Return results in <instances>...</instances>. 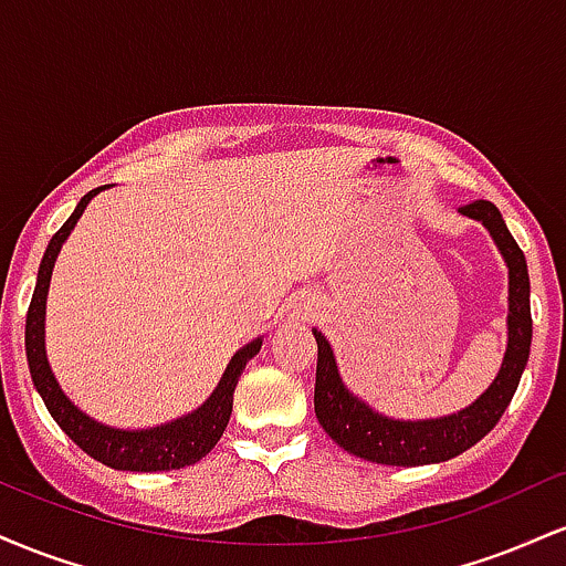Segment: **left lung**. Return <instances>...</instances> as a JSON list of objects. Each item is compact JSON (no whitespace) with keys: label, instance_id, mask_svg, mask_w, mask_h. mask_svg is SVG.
I'll return each mask as SVG.
<instances>
[{"label":"left lung","instance_id":"left-lung-1","mask_svg":"<svg viewBox=\"0 0 566 566\" xmlns=\"http://www.w3.org/2000/svg\"><path fill=\"white\" fill-rule=\"evenodd\" d=\"M460 216L479 220L490 231L492 242L497 244L509 269V343H505L503 365H500L495 380L486 391L471 401L460 412L444 415V418L428 420H396L380 415L365 399H359L340 378L335 350L319 329H314L316 348V388L314 409L319 426L337 447L382 465H431L458 458L460 452L471 450L476 441L495 428L500 415L511 405L522 380L524 367L530 359L532 343V316H530V274L524 252L518 250L516 239L511 237L509 226L492 201H473L460 207Z\"/></svg>","mask_w":566,"mask_h":566}]
</instances>
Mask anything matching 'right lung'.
Returning <instances> with one entry per match:
<instances>
[{
  "label": "right lung",
  "mask_w": 566,
  "mask_h": 566,
  "mask_svg": "<svg viewBox=\"0 0 566 566\" xmlns=\"http://www.w3.org/2000/svg\"><path fill=\"white\" fill-rule=\"evenodd\" d=\"M108 186L93 188L84 193L71 212V218L61 226V231L50 239L48 250H44L42 263H39L36 287L34 297H31L29 314H25V359H29L31 380H34L39 396H42L44 407L50 409L53 420L66 431V437L82 447L90 458L97 463L108 465L116 471H175L186 469V465L199 463L212 447L223 437L226 426H229L231 409H233V391L237 382L242 378L247 361L258 354L263 346V337H255L247 346H242L231 356L226 365L223 378L218 380L216 391L207 396V401L193 412L184 415V418L172 420V423L157 426V428H138V431H127V428H114L97 423L87 412H82L74 401L69 399L66 391L57 382L53 367L48 361V348H44V314H48V292L50 279H53V269L61 247L74 231L76 220L87 210V205L97 193L106 191Z\"/></svg>",
  "instance_id": "1"
}]
</instances>
